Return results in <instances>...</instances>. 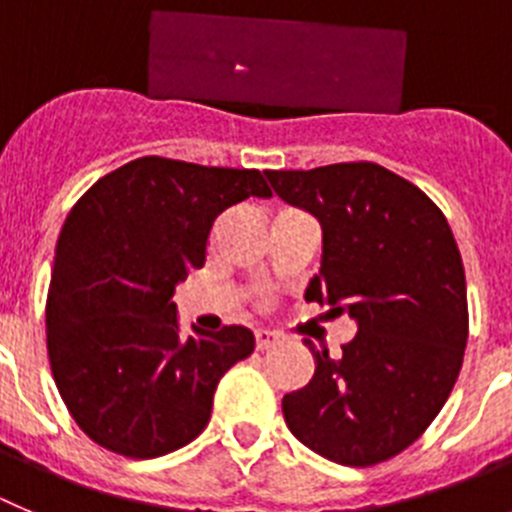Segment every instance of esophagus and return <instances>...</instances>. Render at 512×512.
Wrapping results in <instances>:
<instances>
[{
    "instance_id": "1",
    "label": "esophagus",
    "mask_w": 512,
    "mask_h": 512,
    "mask_svg": "<svg viewBox=\"0 0 512 512\" xmlns=\"http://www.w3.org/2000/svg\"><path fill=\"white\" fill-rule=\"evenodd\" d=\"M278 342V334H275V331H267V329H257L255 331V344H257V349H270L273 347V344Z\"/></svg>"
}]
</instances>
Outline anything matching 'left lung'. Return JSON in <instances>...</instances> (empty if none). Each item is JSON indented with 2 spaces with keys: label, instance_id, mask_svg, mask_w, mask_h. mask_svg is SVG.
I'll use <instances>...</instances> for the list:
<instances>
[{
  "label": "left lung",
  "instance_id": "left-lung-1",
  "mask_svg": "<svg viewBox=\"0 0 512 512\" xmlns=\"http://www.w3.org/2000/svg\"><path fill=\"white\" fill-rule=\"evenodd\" d=\"M265 176L324 232L306 301L357 321L339 357L303 339L316 372L283 398L285 423L336 464L385 462L431 426L462 370L467 283L449 222L421 188L377 163Z\"/></svg>",
  "mask_w": 512,
  "mask_h": 512
}]
</instances>
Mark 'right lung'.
Instances as JSON below:
<instances>
[{"label":"right lung","mask_w":512,"mask_h":512,"mask_svg":"<svg viewBox=\"0 0 512 512\" xmlns=\"http://www.w3.org/2000/svg\"><path fill=\"white\" fill-rule=\"evenodd\" d=\"M273 191L260 170L147 155L99 178L55 245L48 357L73 421L132 459L191 444L224 372L255 349L247 326L181 334L173 293L206 262L216 216Z\"/></svg>","instance_id":"1"}]
</instances>
